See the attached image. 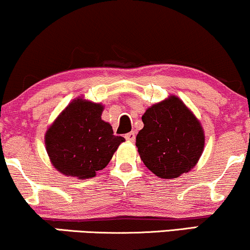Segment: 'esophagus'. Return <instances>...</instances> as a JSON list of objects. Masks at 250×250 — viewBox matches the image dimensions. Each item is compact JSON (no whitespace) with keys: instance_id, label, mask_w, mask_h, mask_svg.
Listing matches in <instances>:
<instances>
[{"instance_id":"obj_1","label":"esophagus","mask_w":250,"mask_h":250,"mask_svg":"<svg viewBox=\"0 0 250 250\" xmlns=\"http://www.w3.org/2000/svg\"><path fill=\"white\" fill-rule=\"evenodd\" d=\"M125 140H127V141H130V142H134V141H135V133H134V131H130V133L125 134Z\"/></svg>"}]
</instances>
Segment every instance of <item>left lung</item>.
<instances>
[{
  "label": "left lung",
  "instance_id": "1",
  "mask_svg": "<svg viewBox=\"0 0 250 250\" xmlns=\"http://www.w3.org/2000/svg\"><path fill=\"white\" fill-rule=\"evenodd\" d=\"M136 136L141 159L161 178H177L197 164L205 143L200 122L176 96L146 109Z\"/></svg>",
  "mask_w": 250,
  "mask_h": 250
}]
</instances>
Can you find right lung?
<instances>
[{
    "label": "right lung",
    "mask_w": 250,
    "mask_h": 250,
    "mask_svg": "<svg viewBox=\"0 0 250 250\" xmlns=\"http://www.w3.org/2000/svg\"><path fill=\"white\" fill-rule=\"evenodd\" d=\"M104 107L74 100L45 135L46 151L57 170L80 179L92 178L107 167L125 138L115 136L109 123L102 121Z\"/></svg>",
    "instance_id": "add662e5"
}]
</instances>
